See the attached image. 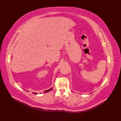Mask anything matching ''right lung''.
I'll return each instance as SVG.
<instances>
[{"mask_svg":"<svg viewBox=\"0 0 121 121\" xmlns=\"http://www.w3.org/2000/svg\"><path fill=\"white\" fill-rule=\"evenodd\" d=\"M52 89V88H50V89H48V90H46V91H44V93H46V92H49V91H50L51 89ZM33 94H36V95H37V92H33Z\"/></svg>","mask_w":121,"mask_h":121,"instance_id":"add662e5","label":"right lung"}]
</instances>
